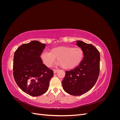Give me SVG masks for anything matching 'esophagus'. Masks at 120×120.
<instances>
[{
    "instance_id": "34e87169",
    "label": "esophagus",
    "mask_w": 120,
    "mask_h": 120,
    "mask_svg": "<svg viewBox=\"0 0 120 120\" xmlns=\"http://www.w3.org/2000/svg\"><path fill=\"white\" fill-rule=\"evenodd\" d=\"M53 72H54V73L55 74V73H56V72L58 70H56V69H53Z\"/></svg>"
}]
</instances>
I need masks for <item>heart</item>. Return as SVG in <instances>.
I'll return each instance as SVG.
<instances>
[{"label": "heart", "instance_id": "obj_1", "mask_svg": "<svg viewBox=\"0 0 120 120\" xmlns=\"http://www.w3.org/2000/svg\"><path fill=\"white\" fill-rule=\"evenodd\" d=\"M83 51L81 48L71 46H60L53 48L50 52H43L41 60L48 67H50L57 57V64L68 70L77 66L83 57Z\"/></svg>", "mask_w": 120, "mask_h": 120}]
</instances>
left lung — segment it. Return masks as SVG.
<instances>
[{"label": "left lung", "instance_id": "8db88e82", "mask_svg": "<svg viewBox=\"0 0 120 120\" xmlns=\"http://www.w3.org/2000/svg\"><path fill=\"white\" fill-rule=\"evenodd\" d=\"M77 45L83 51V58L78 67L66 71L62 81L65 92L73 96L83 95L91 89L100 73V54L91 44L78 41Z\"/></svg>", "mask_w": 120, "mask_h": 120}]
</instances>
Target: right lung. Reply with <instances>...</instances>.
Here are the masks:
<instances>
[{
  "mask_svg": "<svg viewBox=\"0 0 120 120\" xmlns=\"http://www.w3.org/2000/svg\"><path fill=\"white\" fill-rule=\"evenodd\" d=\"M45 45L37 41L24 43L14 54L13 74L17 85L32 96H39L48 90L53 71L43 64L40 57Z\"/></svg>",
  "mask_w": 120,
  "mask_h": 120,
  "instance_id": "add662e5",
  "label": "right lung"
}]
</instances>
